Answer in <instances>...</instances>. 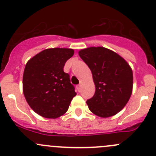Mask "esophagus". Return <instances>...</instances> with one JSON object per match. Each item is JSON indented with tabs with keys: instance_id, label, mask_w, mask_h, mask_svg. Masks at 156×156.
<instances>
[{
	"instance_id": "obj_1",
	"label": "esophagus",
	"mask_w": 156,
	"mask_h": 156,
	"mask_svg": "<svg viewBox=\"0 0 156 156\" xmlns=\"http://www.w3.org/2000/svg\"><path fill=\"white\" fill-rule=\"evenodd\" d=\"M77 90H78V92H80V91H81V85H78L77 86Z\"/></svg>"
}]
</instances>
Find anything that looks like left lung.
Here are the masks:
<instances>
[{
  "mask_svg": "<svg viewBox=\"0 0 156 156\" xmlns=\"http://www.w3.org/2000/svg\"><path fill=\"white\" fill-rule=\"evenodd\" d=\"M93 75L96 90L87 100L96 115L108 118L121 111L128 102L133 89V72L125 59L103 47H91L78 52Z\"/></svg>",
  "mask_w": 156,
  "mask_h": 156,
  "instance_id": "left-lung-1",
  "label": "left lung"
}]
</instances>
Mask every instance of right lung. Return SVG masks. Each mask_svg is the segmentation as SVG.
I'll use <instances>...</instances> for the list:
<instances>
[{"label":"right lung","instance_id":"add662e5","mask_svg":"<svg viewBox=\"0 0 156 156\" xmlns=\"http://www.w3.org/2000/svg\"><path fill=\"white\" fill-rule=\"evenodd\" d=\"M73 55L72 49H46L26 63L23 94L30 107L39 115L56 119L68 110L76 93L63 67Z\"/></svg>","mask_w":156,"mask_h":156}]
</instances>
